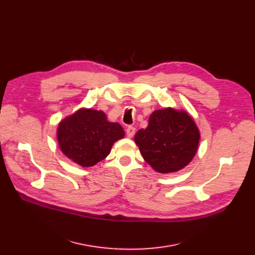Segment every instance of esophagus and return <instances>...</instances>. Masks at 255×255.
Masks as SVG:
<instances>
[{"instance_id": "34e87169", "label": "esophagus", "mask_w": 255, "mask_h": 255, "mask_svg": "<svg viewBox=\"0 0 255 255\" xmlns=\"http://www.w3.org/2000/svg\"><path fill=\"white\" fill-rule=\"evenodd\" d=\"M135 127H133V126H129L127 129H126V135H127V137L128 138H132L133 137V135L135 134Z\"/></svg>"}]
</instances>
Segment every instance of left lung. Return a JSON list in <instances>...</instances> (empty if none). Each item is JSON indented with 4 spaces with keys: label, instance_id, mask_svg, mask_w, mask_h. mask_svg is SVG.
<instances>
[{
    "label": "left lung",
    "instance_id": "left-lung-1",
    "mask_svg": "<svg viewBox=\"0 0 255 255\" xmlns=\"http://www.w3.org/2000/svg\"><path fill=\"white\" fill-rule=\"evenodd\" d=\"M134 140L145 161L157 172L168 173L192 161L198 150L200 132L187 112L166 108L154 111L148 126L140 129Z\"/></svg>",
    "mask_w": 255,
    "mask_h": 255
}]
</instances>
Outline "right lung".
<instances>
[{
  "mask_svg": "<svg viewBox=\"0 0 255 255\" xmlns=\"http://www.w3.org/2000/svg\"><path fill=\"white\" fill-rule=\"evenodd\" d=\"M125 132L119 123L107 120L104 112L81 109L63 119L57 128L61 151L74 162L90 167L106 158Z\"/></svg>",
  "mask_w": 255,
  "mask_h": 255,
  "instance_id": "right-lung-1",
  "label": "right lung"
}]
</instances>
